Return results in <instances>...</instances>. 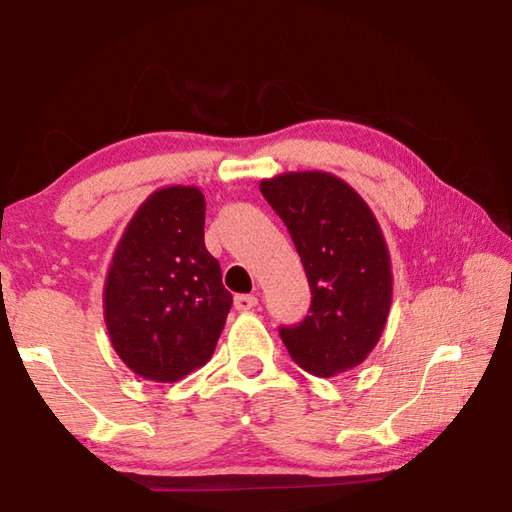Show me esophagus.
Listing matches in <instances>:
<instances>
[{
    "label": "esophagus",
    "instance_id": "esophagus-1",
    "mask_svg": "<svg viewBox=\"0 0 512 512\" xmlns=\"http://www.w3.org/2000/svg\"><path fill=\"white\" fill-rule=\"evenodd\" d=\"M257 307V298L255 296H235V309L237 311H250Z\"/></svg>",
    "mask_w": 512,
    "mask_h": 512
}]
</instances>
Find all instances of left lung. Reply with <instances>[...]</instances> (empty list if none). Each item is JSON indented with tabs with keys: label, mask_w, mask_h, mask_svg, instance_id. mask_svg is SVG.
I'll list each match as a JSON object with an SVG mask.
<instances>
[{
	"label": "left lung",
	"mask_w": 512,
	"mask_h": 512,
	"mask_svg": "<svg viewBox=\"0 0 512 512\" xmlns=\"http://www.w3.org/2000/svg\"><path fill=\"white\" fill-rule=\"evenodd\" d=\"M259 189L287 225L311 289L302 323L280 327L282 343L316 377L352 370L377 345L393 298L391 257L375 214L325 171L282 173Z\"/></svg>",
	"instance_id": "obj_1"
}]
</instances>
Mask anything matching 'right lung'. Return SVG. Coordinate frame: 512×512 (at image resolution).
Here are the masks:
<instances>
[{"instance_id": "1", "label": "right lung", "mask_w": 512, "mask_h": 512, "mask_svg": "<svg viewBox=\"0 0 512 512\" xmlns=\"http://www.w3.org/2000/svg\"><path fill=\"white\" fill-rule=\"evenodd\" d=\"M205 196L173 185L153 192L121 235L103 289V316L119 359L151 381L205 366L232 293L205 248Z\"/></svg>"}]
</instances>
